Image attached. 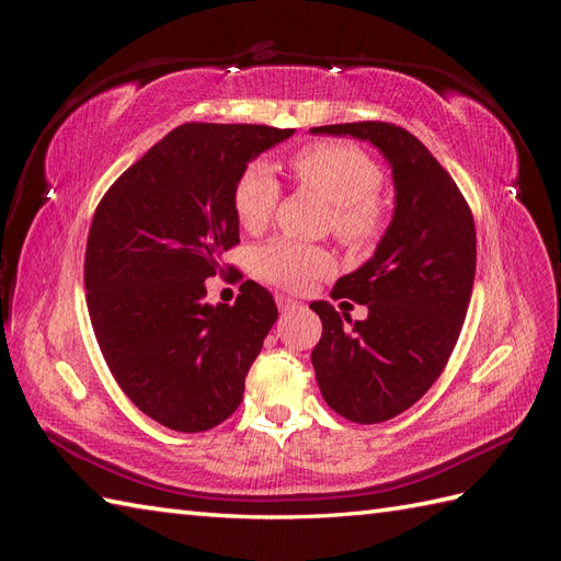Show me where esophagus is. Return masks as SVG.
<instances>
[{"label": "esophagus", "mask_w": 561, "mask_h": 561, "mask_svg": "<svg viewBox=\"0 0 561 561\" xmlns=\"http://www.w3.org/2000/svg\"><path fill=\"white\" fill-rule=\"evenodd\" d=\"M276 304H278L280 313H290V311L301 309V304H299L297 299H293V297H285V295H278V297H276Z\"/></svg>", "instance_id": "1"}]
</instances>
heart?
Returning <instances> with one entry per match:
<instances>
[{
	"instance_id": "1",
	"label": "heart",
	"mask_w": 561,
	"mask_h": 561,
	"mask_svg": "<svg viewBox=\"0 0 561 561\" xmlns=\"http://www.w3.org/2000/svg\"><path fill=\"white\" fill-rule=\"evenodd\" d=\"M290 171L299 184L332 203V231L339 241L363 248L381 233L386 210L377 192L383 173L367 151L344 142H311L295 151ZM278 198L280 184L264 161L248 163L233 182V215L248 231H260L268 222ZM332 266L328 250L285 239L271 241L254 254V271L285 290H304L330 274Z\"/></svg>"
}]
</instances>
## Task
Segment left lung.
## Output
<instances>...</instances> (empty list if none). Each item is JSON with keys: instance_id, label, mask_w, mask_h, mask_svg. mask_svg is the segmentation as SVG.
<instances>
[{"instance_id": "8db88e82", "label": "left lung", "mask_w": 561, "mask_h": 561, "mask_svg": "<svg viewBox=\"0 0 561 561\" xmlns=\"http://www.w3.org/2000/svg\"><path fill=\"white\" fill-rule=\"evenodd\" d=\"M311 133L367 140L393 168V219L375 254L332 290L334 299L365 304L367 318L342 320L330 301L311 304L322 320L311 353L322 398L353 423H381L423 398L461 334L478 254L472 213L410 130L358 122Z\"/></svg>"}]
</instances>
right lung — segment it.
<instances>
[{
    "label": "right lung",
    "instance_id": "1",
    "mask_svg": "<svg viewBox=\"0 0 561 561\" xmlns=\"http://www.w3.org/2000/svg\"><path fill=\"white\" fill-rule=\"evenodd\" d=\"M295 128L184 124L98 203L83 285L98 346L142 414L180 433L219 426L278 318L266 287L206 304V278L241 243L231 192L243 168Z\"/></svg>",
    "mask_w": 561,
    "mask_h": 561
}]
</instances>
